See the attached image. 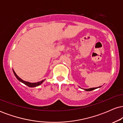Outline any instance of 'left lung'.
<instances>
[{
    "label": "left lung",
    "instance_id": "8db88e82",
    "mask_svg": "<svg viewBox=\"0 0 123 123\" xmlns=\"http://www.w3.org/2000/svg\"><path fill=\"white\" fill-rule=\"evenodd\" d=\"M98 87H97V88H88V89H84V90H86V91H92V90H95L96 88H98Z\"/></svg>",
    "mask_w": 123,
    "mask_h": 123
}]
</instances>
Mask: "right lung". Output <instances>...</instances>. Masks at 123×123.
Returning <instances> with one entry per match:
<instances>
[{
  "mask_svg": "<svg viewBox=\"0 0 123 123\" xmlns=\"http://www.w3.org/2000/svg\"><path fill=\"white\" fill-rule=\"evenodd\" d=\"M12 70H13V73H14V75H15V77H16V78L17 79L19 80V81H21V83H24V84H25V85L28 86V87H37V86H40V84H42V83H43V81L45 80V79H44L43 80H42V81H39V82H37V83H30V82H28V81H24V80L21 79L20 77H18L17 74L16 73H15V72H14V70L13 69H12Z\"/></svg>",
  "mask_w": 123,
  "mask_h": 123,
  "instance_id": "obj_1",
  "label": "right lung"
}]
</instances>
